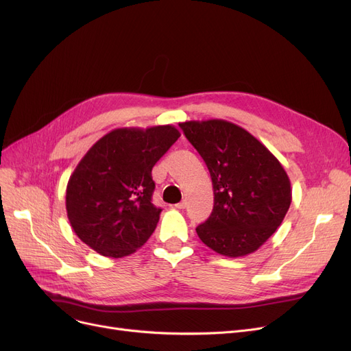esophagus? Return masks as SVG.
<instances>
[{"mask_svg":"<svg viewBox=\"0 0 351 351\" xmlns=\"http://www.w3.org/2000/svg\"><path fill=\"white\" fill-rule=\"evenodd\" d=\"M186 206H187V204H186V202H181V203L176 204L174 207H176V208H178V210H182V208H186Z\"/></svg>","mask_w":351,"mask_h":351,"instance_id":"obj_1","label":"esophagus"}]
</instances>
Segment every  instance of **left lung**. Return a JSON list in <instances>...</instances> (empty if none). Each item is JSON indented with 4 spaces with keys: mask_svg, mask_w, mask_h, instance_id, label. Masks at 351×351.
<instances>
[{
    "mask_svg": "<svg viewBox=\"0 0 351 351\" xmlns=\"http://www.w3.org/2000/svg\"><path fill=\"white\" fill-rule=\"evenodd\" d=\"M203 157L214 190L213 213L195 231L226 257L254 253L285 220L290 178L280 161L244 128L226 120L180 123Z\"/></svg>",
    "mask_w": 351,
    "mask_h": 351,
    "instance_id": "obj_1",
    "label": "left lung"
}]
</instances>
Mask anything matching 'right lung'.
<instances>
[{
  "label": "right lung",
  "mask_w": 351,
  "mask_h": 351,
  "mask_svg": "<svg viewBox=\"0 0 351 351\" xmlns=\"http://www.w3.org/2000/svg\"><path fill=\"white\" fill-rule=\"evenodd\" d=\"M174 125L117 128L99 138L71 174L65 208L78 239L104 257L130 256L149 239L161 208L152 170L178 140Z\"/></svg>",
  "instance_id": "add662e5"
}]
</instances>
